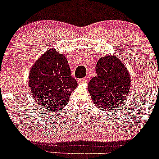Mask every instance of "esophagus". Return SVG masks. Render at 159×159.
I'll list each match as a JSON object with an SVG mask.
<instances>
[{
  "mask_svg": "<svg viewBox=\"0 0 159 159\" xmlns=\"http://www.w3.org/2000/svg\"><path fill=\"white\" fill-rule=\"evenodd\" d=\"M88 82V78H83V79H80V80H79V83L80 84H85V83Z\"/></svg>",
  "mask_w": 159,
  "mask_h": 159,
  "instance_id": "esophagus-1",
  "label": "esophagus"
}]
</instances>
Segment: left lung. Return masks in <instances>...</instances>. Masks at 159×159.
Returning a JSON list of instances; mask_svg holds the SVG:
<instances>
[{"label": "left lung", "instance_id": "8db88e82", "mask_svg": "<svg viewBox=\"0 0 159 159\" xmlns=\"http://www.w3.org/2000/svg\"><path fill=\"white\" fill-rule=\"evenodd\" d=\"M96 76L88 84V91L95 106L102 111L113 110L121 104L130 88L126 66L113 55L101 57L97 62Z\"/></svg>", "mask_w": 159, "mask_h": 159}]
</instances>
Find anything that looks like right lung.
I'll return each instance as SVG.
<instances>
[{
    "label": "right lung",
    "instance_id": "right-lung-1",
    "mask_svg": "<svg viewBox=\"0 0 159 159\" xmlns=\"http://www.w3.org/2000/svg\"><path fill=\"white\" fill-rule=\"evenodd\" d=\"M29 88L35 101L43 110L57 112L68 103L78 84L71 77L64 55L49 49L35 62L29 72Z\"/></svg>",
    "mask_w": 159,
    "mask_h": 159
}]
</instances>
